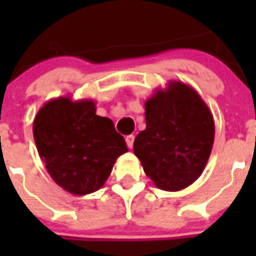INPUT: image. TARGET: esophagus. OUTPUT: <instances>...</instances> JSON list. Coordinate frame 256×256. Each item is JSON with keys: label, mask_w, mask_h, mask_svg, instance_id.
I'll return each instance as SVG.
<instances>
[{"label": "esophagus", "mask_w": 256, "mask_h": 256, "mask_svg": "<svg viewBox=\"0 0 256 256\" xmlns=\"http://www.w3.org/2000/svg\"><path fill=\"white\" fill-rule=\"evenodd\" d=\"M126 146H128L130 148H133V142H134V136H133V134L126 136Z\"/></svg>", "instance_id": "1"}]
</instances>
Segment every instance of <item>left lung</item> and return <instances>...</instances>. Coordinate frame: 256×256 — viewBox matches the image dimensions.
<instances>
[{
	"mask_svg": "<svg viewBox=\"0 0 256 256\" xmlns=\"http://www.w3.org/2000/svg\"><path fill=\"white\" fill-rule=\"evenodd\" d=\"M146 130L133 151L158 188L180 191L206 166L214 144V119L200 94L188 84L170 80L144 102Z\"/></svg>",
	"mask_w": 256,
	"mask_h": 256,
	"instance_id": "left-lung-1",
	"label": "left lung"
}]
</instances>
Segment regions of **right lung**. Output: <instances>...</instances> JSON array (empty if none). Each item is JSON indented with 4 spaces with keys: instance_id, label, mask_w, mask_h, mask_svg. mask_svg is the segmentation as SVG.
<instances>
[{
    "instance_id": "right-lung-1",
    "label": "right lung",
    "mask_w": 256,
    "mask_h": 256,
    "mask_svg": "<svg viewBox=\"0 0 256 256\" xmlns=\"http://www.w3.org/2000/svg\"><path fill=\"white\" fill-rule=\"evenodd\" d=\"M33 136L52 180L76 196L100 190L118 158L128 151L112 119L96 115L94 100L73 101L69 96L40 108Z\"/></svg>"
}]
</instances>
